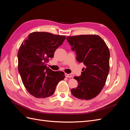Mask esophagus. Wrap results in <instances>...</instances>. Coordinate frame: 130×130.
Segmentation results:
<instances>
[{"instance_id":"obj_1","label":"esophagus","mask_w":130,"mask_h":130,"mask_svg":"<svg viewBox=\"0 0 130 130\" xmlns=\"http://www.w3.org/2000/svg\"><path fill=\"white\" fill-rule=\"evenodd\" d=\"M65 76L66 77H69V78L72 77V76H73L72 75L70 74H65Z\"/></svg>"}]
</instances>
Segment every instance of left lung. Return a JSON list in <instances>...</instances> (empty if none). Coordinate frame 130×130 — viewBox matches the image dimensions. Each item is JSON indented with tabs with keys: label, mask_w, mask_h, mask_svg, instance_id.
I'll use <instances>...</instances> for the list:
<instances>
[{
	"label": "left lung",
	"mask_w": 130,
	"mask_h": 130,
	"mask_svg": "<svg viewBox=\"0 0 130 130\" xmlns=\"http://www.w3.org/2000/svg\"><path fill=\"white\" fill-rule=\"evenodd\" d=\"M67 40L72 50L75 51L77 61L85 66L81 76L74 78L78 85L71 89L72 95L82 100L92 99L100 93L107 80L109 49L103 39L95 35L68 36Z\"/></svg>",
	"instance_id": "8db88e82"
}]
</instances>
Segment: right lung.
<instances>
[{
  "label": "right lung",
  "instance_id": "obj_1",
  "mask_svg": "<svg viewBox=\"0 0 130 130\" xmlns=\"http://www.w3.org/2000/svg\"><path fill=\"white\" fill-rule=\"evenodd\" d=\"M65 39V36L34 32L22 43L17 55L18 72L27 92L34 96L52 95L58 82L64 78V74L47 68L45 63Z\"/></svg>",
  "mask_w": 130,
  "mask_h": 130
}]
</instances>
